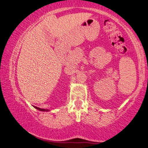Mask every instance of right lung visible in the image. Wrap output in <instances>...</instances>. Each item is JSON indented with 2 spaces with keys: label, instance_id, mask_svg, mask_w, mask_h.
Returning <instances> with one entry per match:
<instances>
[{
  "label": "right lung",
  "instance_id": "1",
  "mask_svg": "<svg viewBox=\"0 0 148 148\" xmlns=\"http://www.w3.org/2000/svg\"><path fill=\"white\" fill-rule=\"evenodd\" d=\"M35 108H36V109H38V110H40V111H47V110H45V109H41V108H37V107H35Z\"/></svg>",
  "mask_w": 148,
  "mask_h": 148
}]
</instances>
